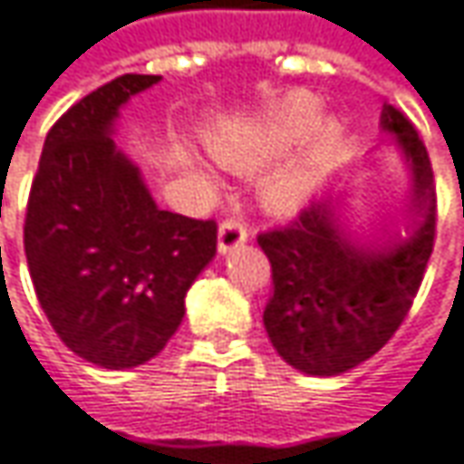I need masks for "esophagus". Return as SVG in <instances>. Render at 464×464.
Masks as SVG:
<instances>
[{
    "label": "esophagus",
    "mask_w": 464,
    "mask_h": 464,
    "mask_svg": "<svg viewBox=\"0 0 464 464\" xmlns=\"http://www.w3.org/2000/svg\"><path fill=\"white\" fill-rule=\"evenodd\" d=\"M245 240H247V227H245V224H240L237 219L221 221V227H219V253L221 256L232 253V250H235V247H240Z\"/></svg>",
    "instance_id": "obj_1"
}]
</instances>
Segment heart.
Instances as JSON below:
<instances>
[{
    "instance_id": "obj_1",
    "label": "heart",
    "mask_w": 464,
    "mask_h": 464,
    "mask_svg": "<svg viewBox=\"0 0 464 464\" xmlns=\"http://www.w3.org/2000/svg\"><path fill=\"white\" fill-rule=\"evenodd\" d=\"M318 99L297 93L258 117L227 120L208 132V151L232 169H250L300 143L318 120ZM303 153L276 164L261 179V200L274 211H292L311 196L342 130L334 120H321Z\"/></svg>"
}]
</instances>
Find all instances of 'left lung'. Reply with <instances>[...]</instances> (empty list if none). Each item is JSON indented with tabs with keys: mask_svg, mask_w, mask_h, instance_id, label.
<instances>
[{
	"mask_svg": "<svg viewBox=\"0 0 464 464\" xmlns=\"http://www.w3.org/2000/svg\"><path fill=\"white\" fill-rule=\"evenodd\" d=\"M382 128L394 135L410 169L412 229L405 240L358 245L342 229L339 198L315 200L287 227L258 235L274 290L264 326L274 350L308 376H339L376 355L418 295L436 235V185L415 125L383 104Z\"/></svg>",
	"mask_w": 464,
	"mask_h": 464,
	"instance_id": "8db88e82",
	"label": "left lung"
}]
</instances>
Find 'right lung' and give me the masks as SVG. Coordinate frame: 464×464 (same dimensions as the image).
Wrapping results in <instances>:
<instances>
[{"mask_svg":"<svg viewBox=\"0 0 464 464\" xmlns=\"http://www.w3.org/2000/svg\"><path fill=\"white\" fill-rule=\"evenodd\" d=\"M161 75H120L70 106L44 140L25 214V258L52 329L109 371L159 355L185 295L217 256V224L161 211L114 146L130 96Z\"/></svg>","mask_w":464,"mask_h":464,"instance_id":"right-lung-1","label":"right lung"}]
</instances>
